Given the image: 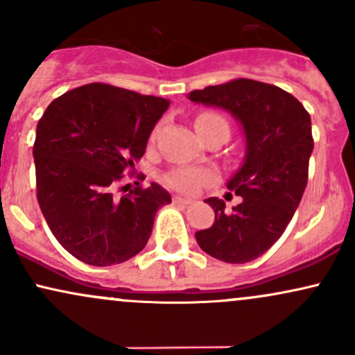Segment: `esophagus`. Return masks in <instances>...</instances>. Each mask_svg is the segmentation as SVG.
Wrapping results in <instances>:
<instances>
[{
    "label": "esophagus",
    "mask_w": 355,
    "mask_h": 355,
    "mask_svg": "<svg viewBox=\"0 0 355 355\" xmlns=\"http://www.w3.org/2000/svg\"><path fill=\"white\" fill-rule=\"evenodd\" d=\"M173 202H175V203H182V205H189V203H191L190 198L180 197V195H175V197H173Z\"/></svg>",
    "instance_id": "1"
}]
</instances>
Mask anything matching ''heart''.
<instances>
[{
  "mask_svg": "<svg viewBox=\"0 0 355 355\" xmlns=\"http://www.w3.org/2000/svg\"><path fill=\"white\" fill-rule=\"evenodd\" d=\"M210 123H225L222 116L217 113H200L195 120V128H200V126L210 125ZM214 180V173L210 170H200V168H177L173 172H170L165 177V182L168 183L173 189L182 190V191H195L198 187L205 185Z\"/></svg>",
  "mask_w": 355,
  "mask_h": 355,
  "instance_id": "b5f03b06",
  "label": "heart"
}]
</instances>
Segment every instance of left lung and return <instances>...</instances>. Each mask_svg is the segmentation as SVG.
Segmentation results:
<instances>
[{"mask_svg":"<svg viewBox=\"0 0 355 355\" xmlns=\"http://www.w3.org/2000/svg\"><path fill=\"white\" fill-rule=\"evenodd\" d=\"M189 100L227 110L245 135L243 164L227 182L240 203L225 209L222 198H207L215 222L195 239L214 259L250 262L280 239L302 200L313 150L311 115L282 88L247 78L193 89Z\"/></svg>","mask_w":355,"mask_h":355,"instance_id":"obj_1","label":"left lung"}]
</instances>
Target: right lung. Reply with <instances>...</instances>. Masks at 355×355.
I'll return each mask as SVG.
<instances>
[{
	"label": "right lung",
	"instance_id": "right-lung-1",
	"mask_svg": "<svg viewBox=\"0 0 355 355\" xmlns=\"http://www.w3.org/2000/svg\"><path fill=\"white\" fill-rule=\"evenodd\" d=\"M170 100L89 83L48 105L33 146L36 197L64 250L88 266L121 263L144 250L155 214L172 202L158 183L116 198L125 170L144 157Z\"/></svg>",
	"mask_w": 355,
	"mask_h": 355
}]
</instances>
